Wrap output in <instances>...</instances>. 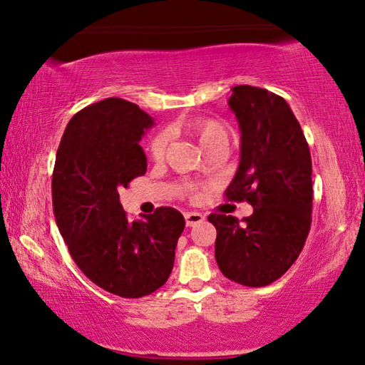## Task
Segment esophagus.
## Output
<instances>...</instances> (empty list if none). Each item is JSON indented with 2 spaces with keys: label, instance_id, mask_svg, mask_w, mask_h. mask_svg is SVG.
Masks as SVG:
<instances>
[{
  "label": "esophagus",
  "instance_id": "esophagus-1",
  "mask_svg": "<svg viewBox=\"0 0 365 365\" xmlns=\"http://www.w3.org/2000/svg\"><path fill=\"white\" fill-rule=\"evenodd\" d=\"M203 220H205V217L202 213H197V212L185 213V223H187V227H193V225L202 223Z\"/></svg>",
  "mask_w": 365,
  "mask_h": 365
}]
</instances>
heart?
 Here are the masks:
<instances>
[{
	"label": "heart",
	"mask_w": 365,
	"mask_h": 365,
	"mask_svg": "<svg viewBox=\"0 0 365 365\" xmlns=\"http://www.w3.org/2000/svg\"><path fill=\"white\" fill-rule=\"evenodd\" d=\"M185 129L197 138L203 150L212 145H217V143L230 142L228 127L218 120H213V119L193 120L190 122V124H187ZM167 143H168V135L165 132H158L150 138V142H148V155H150L152 160L155 162L162 160L163 155H165Z\"/></svg>",
	"instance_id": "obj_1"
}]
</instances>
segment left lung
I'll list each match as a JSON object with an SVG mask.
<instances>
[{
  "mask_svg": "<svg viewBox=\"0 0 365 365\" xmlns=\"http://www.w3.org/2000/svg\"><path fill=\"white\" fill-rule=\"evenodd\" d=\"M228 99L241 132L240 167L228 200L248 202L253 213L240 222L212 213L215 258L228 279L268 286L299 256L311 228L312 163L306 137L283 97L236 86Z\"/></svg>",
  "mask_w": 365,
  "mask_h": 365,
  "instance_id": "left-lung-1",
  "label": "left lung"
}]
</instances>
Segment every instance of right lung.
Instances as JSON below:
<instances>
[{"label":"right lung","instance_id":"1","mask_svg":"<svg viewBox=\"0 0 365 365\" xmlns=\"http://www.w3.org/2000/svg\"><path fill=\"white\" fill-rule=\"evenodd\" d=\"M153 119L109 97L79 110L61 138L53 172L56 223L79 269L120 297L152 294L167 283L185 228L180 212L160 207L129 222L119 192L147 172L138 145Z\"/></svg>","mask_w":365,"mask_h":365}]
</instances>
